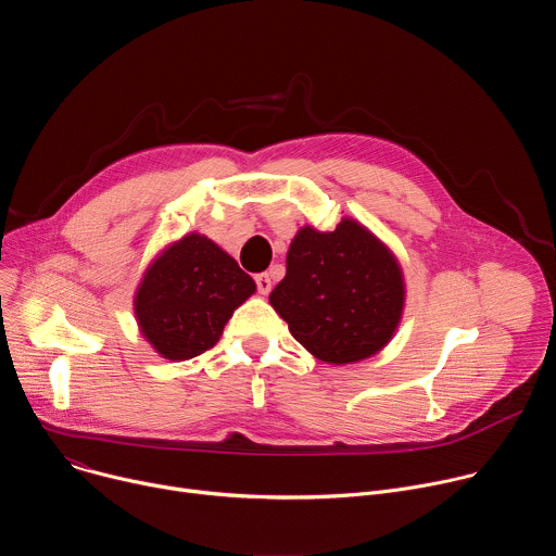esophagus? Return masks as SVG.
Listing matches in <instances>:
<instances>
[{
    "instance_id": "1",
    "label": "esophagus",
    "mask_w": 556,
    "mask_h": 556,
    "mask_svg": "<svg viewBox=\"0 0 556 556\" xmlns=\"http://www.w3.org/2000/svg\"><path fill=\"white\" fill-rule=\"evenodd\" d=\"M255 283H257V292L260 294H268L273 290V281L268 275H257L255 277Z\"/></svg>"
}]
</instances>
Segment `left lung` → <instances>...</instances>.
<instances>
[{"mask_svg":"<svg viewBox=\"0 0 556 556\" xmlns=\"http://www.w3.org/2000/svg\"><path fill=\"white\" fill-rule=\"evenodd\" d=\"M403 301L399 264L352 219L332 232L301 228L288 251L286 277L270 292L292 337L334 365L382 350L401 321Z\"/></svg>","mask_w":556,"mask_h":556,"instance_id":"1","label":"left lung"}]
</instances>
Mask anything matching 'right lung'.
I'll return each mask as SVG.
<instances>
[{
  "label": "right lung",
  "mask_w": 556,
  "mask_h": 556,
  "mask_svg": "<svg viewBox=\"0 0 556 556\" xmlns=\"http://www.w3.org/2000/svg\"><path fill=\"white\" fill-rule=\"evenodd\" d=\"M255 292V281L202 235H187L144 275L136 316L147 341L169 361L211 350L232 309Z\"/></svg>",
  "instance_id": "add662e5"
}]
</instances>
